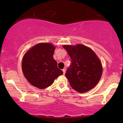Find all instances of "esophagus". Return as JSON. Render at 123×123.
Instances as JSON below:
<instances>
[{
	"mask_svg": "<svg viewBox=\"0 0 123 123\" xmlns=\"http://www.w3.org/2000/svg\"><path fill=\"white\" fill-rule=\"evenodd\" d=\"M62 71H63V74H65V72H66V70L65 69H62Z\"/></svg>",
	"mask_w": 123,
	"mask_h": 123,
	"instance_id": "obj_1",
	"label": "esophagus"
}]
</instances>
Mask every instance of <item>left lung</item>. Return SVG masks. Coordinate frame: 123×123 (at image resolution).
<instances>
[{
	"mask_svg": "<svg viewBox=\"0 0 123 123\" xmlns=\"http://www.w3.org/2000/svg\"><path fill=\"white\" fill-rule=\"evenodd\" d=\"M63 47L71 58V64L65 74L70 86L81 93L94 88L102 73L101 62L95 53L82 44L65 45Z\"/></svg>",
	"mask_w": 123,
	"mask_h": 123,
	"instance_id": "obj_1",
	"label": "left lung"
}]
</instances>
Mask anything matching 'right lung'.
<instances>
[{
  "label": "right lung",
  "instance_id": "obj_1",
  "mask_svg": "<svg viewBox=\"0 0 123 123\" xmlns=\"http://www.w3.org/2000/svg\"><path fill=\"white\" fill-rule=\"evenodd\" d=\"M55 47L50 43H39L26 52L22 62L24 74L32 85L40 89L49 87L62 70L54 59Z\"/></svg>",
  "mask_w": 123,
  "mask_h": 123
}]
</instances>
